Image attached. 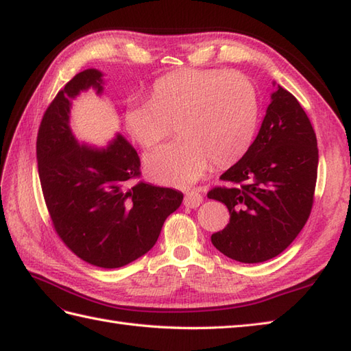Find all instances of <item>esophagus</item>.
I'll return each instance as SVG.
<instances>
[{
    "label": "esophagus",
    "instance_id": "34e87169",
    "mask_svg": "<svg viewBox=\"0 0 351 351\" xmlns=\"http://www.w3.org/2000/svg\"><path fill=\"white\" fill-rule=\"evenodd\" d=\"M202 202H203V195L197 190H190L185 193L184 205L186 208H197V206H200Z\"/></svg>",
    "mask_w": 351,
    "mask_h": 351
}]
</instances>
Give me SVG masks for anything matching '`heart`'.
Listing matches in <instances>:
<instances>
[{
	"instance_id": "1",
	"label": "heart",
	"mask_w": 351,
	"mask_h": 351,
	"mask_svg": "<svg viewBox=\"0 0 351 351\" xmlns=\"http://www.w3.org/2000/svg\"><path fill=\"white\" fill-rule=\"evenodd\" d=\"M124 121L143 148L165 141L176 124L179 138L148 154L145 167L156 182L189 186L210 161L229 166L248 151L258 122L257 94L239 73L184 69L158 77L151 100L128 101Z\"/></svg>"
}]
</instances>
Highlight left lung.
<instances>
[{
	"label": "left lung",
	"mask_w": 351,
	"mask_h": 351,
	"mask_svg": "<svg viewBox=\"0 0 351 351\" xmlns=\"http://www.w3.org/2000/svg\"><path fill=\"white\" fill-rule=\"evenodd\" d=\"M271 99L256 141L219 176L227 185L208 193L230 214V223L210 241L241 263L281 254L304 229L314 203L319 148L311 121L282 86Z\"/></svg>",
	"instance_id": "1"
}]
</instances>
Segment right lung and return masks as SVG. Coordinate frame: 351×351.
<instances>
[{"instance_id": "obj_1", "label": "right lung", "mask_w": 351, "mask_h": 351, "mask_svg": "<svg viewBox=\"0 0 351 351\" xmlns=\"http://www.w3.org/2000/svg\"><path fill=\"white\" fill-rule=\"evenodd\" d=\"M99 70L80 71L47 106L37 134V165L52 226L71 252L115 269L146 254L182 193L141 181V158L121 134L108 148L79 145L71 134V99L103 91Z\"/></svg>"}]
</instances>
